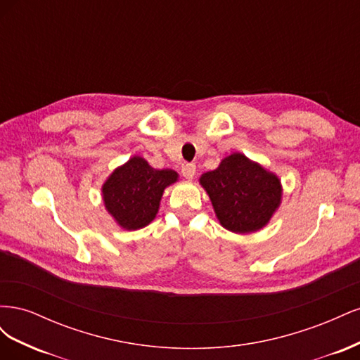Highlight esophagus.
I'll list each match as a JSON object with an SVG mask.
<instances>
[{"label":"esophagus","mask_w":360,"mask_h":360,"mask_svg":"<svg viewBox=\"0 0 360 360\" xmlns=\"http://www.w3.org/2000/svg\"><path fill=\"white\" fill-rule=\"evenodd\" d=\"M195 171H197V167H195V163H183L181 167V174L184 179L192 180L195 176Z\"/></svg>","instance_id":"esophagus-1"}]
</instances>
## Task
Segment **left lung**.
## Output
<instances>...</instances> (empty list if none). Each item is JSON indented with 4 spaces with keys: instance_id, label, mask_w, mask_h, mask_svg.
<instances>
[{
    "instance_id": "obj_1",
    "label": "left lung",
    "mask_w": 360,
    "mask_h": 360,
    "mask_svg": "<svg viewBox=\"0 0 360 360\" xmlns=\"http://www.w3.org/2000/svg\"><path fill=\"white\" fill-rule=\"evenodd\" d=\"M200 183L221 225L238 234L266 226L282 198L278 176L242 153L222 159L216 169L202 174Z\"/></svg>"
}]
</instances>
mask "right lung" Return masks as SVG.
I'll return each instance as SVG.
<instances>
[{"instance_id": "1", "label": "right lung", "mask_w": 360, "mask_h": 360, "mask_svg": "<svg viewBox=\"0 0 360 360\" xmlns=\"http://www.w3.org/2000/svg\"><path fill=\"white\" fill-rule=\"evenodd\" d=\"M179 180L172 169H155L141 156L114 169L102 186L108 213L124 230H139L155 219L163 191Z\"/></svg>"}]
</instances>
